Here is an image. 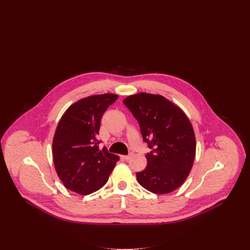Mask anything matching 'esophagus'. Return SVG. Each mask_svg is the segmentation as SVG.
Wrapping results in <instances>:
<instances>
[{"label":"esophagus","mask_w":250,"mask_h":250,"mask_svg":"<svg viewBox=\"0 0 250 250\" xmlns=\"http://www.w3.org/2000/svg\"><path fill=\"white\" fill-rule=\"evenodd\" d=\"M132 154H129V155H122V158L124 159V160H128V159H130L131 156H132Z\"/></svg>","instance_id":"obj_1"}]
</instances>
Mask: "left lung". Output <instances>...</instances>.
Returning <instances> with one entry per match:
<instances>
[{
    "mask_svg": "<svg viewBox=\"0 0 250 250\" xmlns=\"http://www.w3.org/2000/svg\"><path fill=\"white\" fill-rule=\"evenodd\" d=\"M123 102L139 122L143 142L152 149L145 155L147 166L137 172L139 184L159 195L177 189L188 178L196 155L190 121L162 95L139 93Z\"/></svg>",
    "mask_w": 250,
    "mask_h": 250,
    "instance_id": "1",
    "label": "left lung"
}]
</instances>
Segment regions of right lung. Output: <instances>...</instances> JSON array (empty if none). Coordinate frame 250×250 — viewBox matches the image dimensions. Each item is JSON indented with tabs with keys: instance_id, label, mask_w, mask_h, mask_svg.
Returning <instances> with one entry per match:
<instances>
[{
	"instance_id": "add662e5",
	"label": "right lung",
	"mask_w": 250,
	"mask_h": 250,
	"mask_svg": "<svg viewBox=\"0 0 250 250\" xmlns=\"http://www.w3.org/2000/svg\"><path fill=\"white\" fill-rule=\"evenodd\" d=\"M115 94L90 95L72 104L60 120L52 142L54 167L63 186L86 196L103 188L119 156L99 149L100 121Z\"/></svg>"
}]
</instances>
